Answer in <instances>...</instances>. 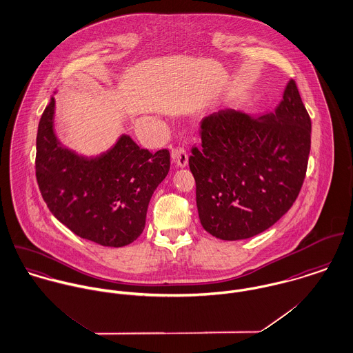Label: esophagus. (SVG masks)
Listing matches in <instances>:
<instances>
[{
  "label": "esophagus",
  "mask_w": 353,
  "mask_h": 353,
  "mask_svg": "<svg viewBox=\"0 0 353 353\" xmlns=\"http://www.w3.org/2000/svg\"><path fill=\"white\" fill-rule=\"evenodd\" d=\"M172 159L177 163V166L180 168H184L188 165V153L185 150V148L183 146H179V148H174L172 150Z\"/></svg>",
  "instance_id": "1"
}]
</instances>
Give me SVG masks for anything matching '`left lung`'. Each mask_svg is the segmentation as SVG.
I'll return each instance as SVG.
<instances>
[{
    "label": "left lung",
    "instance_id": "1",
    "mask_svg": "<svg viewBox=\"0 0 353 353\" xmlns=\"http://www.w3.org/2000/svg\"><path fill=\"white\" fill-rule=\"evenodd\" d=\"M190 169L196 205L210 234L236 241L260 234L294 204L306 177L312 120L290 79L274 114L222 110L200 123Z\"/></svg>",
    "mask_w": 353,
    "mask_h": 353
}]
</instances>
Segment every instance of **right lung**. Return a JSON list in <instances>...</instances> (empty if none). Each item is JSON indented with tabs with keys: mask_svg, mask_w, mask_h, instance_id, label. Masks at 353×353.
Returning <instances> with one entry per match:
<instances>
[{
	"mask_svg": "<svg viewBox=\"0 0 353 353\" xmlns=\"http://www.w3.org/2000/svg\"><path fill=\"white\" fill-rule=\"evenodd\" d=\"M51 97L38 127L37 180L52 215L81 238L120 248L142 234L149 201L170 168L169 150L139 148L128 135L103 156L83 158L61 146Z\"/></svg>",
	"mask_w": 353,
	"mask_h": 353,
	"instance_id": "1",
	"label": "right lung"
}]
</instances>
